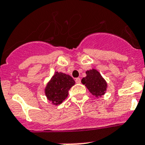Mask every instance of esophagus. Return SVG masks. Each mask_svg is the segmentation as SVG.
I'll list each match as a JSON object with an SVG mask.
<instances>
[{"label": "esophagus", "mask_w": 145, "mask_h": 145, "mask_svg": "<svg viewBox=\"0 0 145 145\" xmlns=\"http://www.w3.org/2000/svg\"><path fill=\"white\" fill-rule=\"evenodd\" d=\"M75 82H76V83H77V84L81 83V80H80V78H76V79H75Z\"/></svg>", "instance_id": "34e87169"}]
</instances>
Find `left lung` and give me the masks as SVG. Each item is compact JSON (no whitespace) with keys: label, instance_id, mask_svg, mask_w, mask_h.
I'll use <instances>...</instances> for the list:
<instances>
[{"label":"left lung","instance_id":"obj_1","mask_svg":"<svg viewBox=\"0 0 145 145\" xmlns=\"http://www.w3.org/2000/svg\"><path fill=\"white\" fill-rule=\"evenodd\" d=\"M87 76L82 78V83L85 85L89 91L96 97L104 95L107 88L106 82L95 69L86 71Z\"/></svg>","mask_w":145,"mask_h":145}]
</instances>
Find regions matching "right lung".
Segmentation results:
<instances>
[{
	"label": "right lung",
	"mask_w": 145,
	"mask_h": 145,
	"mask_svg": "<svg viewBox=\"0 0 145 145\" xmlns=\"http://www.w3.org/2000/svg\"><path fill=\"white\" fill-rule=\"evenodd\" d=\"M74 84L75 81L71 76L57 71L45 88L46 98L55 105L61 104L67 98L69 90Z\"/></svg>",
	"instance_id": "1"
}]
</instances>
